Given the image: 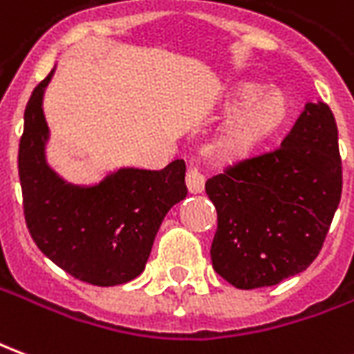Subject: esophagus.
<instances>
[{"label":"esophagus","instance_id":"1","mask_svg":"<svg viewBox=\"0 0 354 354\" xmlns=\"http://www.w3.org/2000/svg\"><path fill=\"white\" fill-rule=\"evenodd\" d=\"M185 185L189 193H201L205 189V176L197 169H189L185 174Z\"/></svg>","mask_w":354,"mask_h":354}]
</instances>
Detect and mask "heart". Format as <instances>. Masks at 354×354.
Segmentation results:
<instances>
[{"instance_id":"obj_1","label":"heart","mask_w":354,"mask_h":354,"mask_svg":"<svg viewBox=\"0 0 354 354\" xmlns=\"http://www.w3.org/2000/svg\"><path fill=\"white\" fill-rule=\"evenodd\" d=\"M222 111L231 119L214 142V153L223 161H241L266 146L281 131L290 113V102L281 91L245 81L225 96Z\"/></svg>"}]
</instances>
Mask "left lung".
Segmentation results:
<instances>
[{
    "instance_id": "1",
    "label": "left lung",
    "mask_w": 354,
    "mask_h": 354,
    "mask_svg": "<svg viewBox=\"0 0 354 354\" xmlns=\"http://www.w3.org/2000/svg\"><path fill=\"white\" fill-rule=\"evenodd\" d=\"M337 124L326 104H307L281 147L208 178L218 212L212 267L235 288L273 286L319 256L342 199Z\"/></svg>"
}]
</instances>
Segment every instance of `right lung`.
<instances>
[{
	"label": "right lung",
	"mask_w": 354,
	"mask_h": 354,
	"mask_svg": "<svg viewBox=\"0 0 354 354\" xmlns=\"http://www.w3.org/2000/svg\"><path fill=\"white\" fill-rule=\"evenodd\" d=\"M53 72L34 88L19 146L22 207L30 235L50 261L94 286L136 279L149 258L162 218L185 199V162L162 170L121 169L98 185L66 184L45 161L49 129L43 93Z\"/></svg>",
	"instance_id": "obj_1"
}]
</instances>
